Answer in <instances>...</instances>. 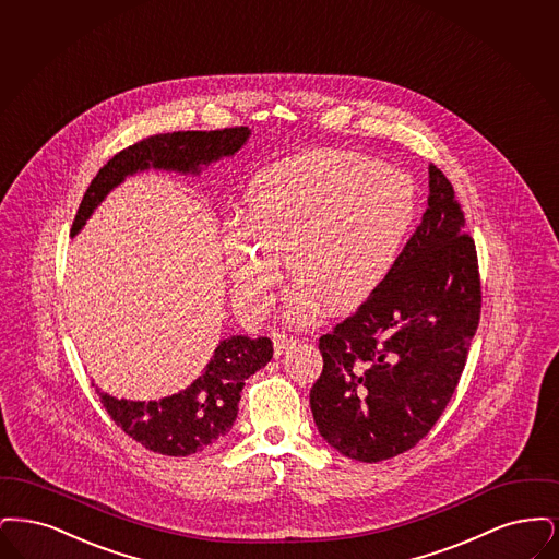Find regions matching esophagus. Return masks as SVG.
I'll use <instances>...</instances> for the list:
<instances>
[{
  "mask_svg": "<svg viewBox=\"0 0 559 559\" xmlns=\"http://www.w3.org/2000/svg\"><path fill=\"white\" fill-rule=\"evenodd\" d=\"M296 344L294 338L284 332H273V348H275V357H282L286 350H290L292 346Z\"/></svg>",
  "mask_w": 559,
  "mask_h": 559,
  "instance_id": "esophagus-1",
  "label": "esophagus"
}]
</instances>
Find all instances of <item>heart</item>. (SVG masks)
<instances>
[{
	"label": "heart",
	"mask_w": 559,
	"mask_h": 559,
	"mask_svg": "<svg viewBox=\"0 0 559 559\" xmlns=\"http://www.w3.org/2000/svg\"><path fill=\"white\" fill-rule=\"evenodd\" d=\"M415 217L412 181L369 156L319 147L261 170L243 194L242 225L223 250L246 311L265 309L280 257L296 280L288 316L309 323L323 302L350 311L394 267Z\"/></svg>",
	"instance_id": "b5f03b06"
}]
</instances>
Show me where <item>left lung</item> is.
Masks as SVG:
<instances>
[{"mask_svg":"<svg viewBox=\"0 0 559 559\" xmlns=\"http://www.w3.org/2000/svg\"><path fill=\"white\" fill-rule=\"evenodd\" d=\"M421 223L384 284L319 338V435L348 460L396 457L426 437L462 378L480 321L476 246L451 181L428 167Z\"/></svg>","mask_w":559,"mask_h":559,"instance_id":"obj_1","label":"left lung"}]
</instances>
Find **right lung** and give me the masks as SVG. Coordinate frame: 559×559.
<instances>
[{
  "label": "right lung",
  "instance_id": "obj_1",
  "mask_svg": "<svg viewBox=\"0 0 559 559\" xmlns=\"http://www.w3.org/2000/svg\"><path fill=\"white\" fill-rule=\"evenodd\" d=\"M250 138L248 127L221 131H175L160 133L124 147L92 179L83 195L71 236H76L102 200L129 175L142 170H173L200 175L221 158L234 156ZM273 357V344L265 336H229L218 342L200 378L186 390L158 401H127L97 389L104 409L127 437L147 451L169 457H188L227 435L238 417V403L246 380L263 369Z\"/></svg>",
  "mask_w": 559,
  "mask_h": 559
}]
</instances>
